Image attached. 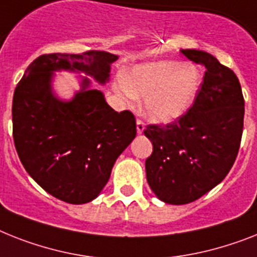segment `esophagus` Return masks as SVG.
<instances>
[{
    "instance_id": "34e87169",
    "label": "esophagus",
    "mask_w": 257,
    "mask_h": 257,
    "mask_svg": "<svg viewBox=\"0 0 257 257\" xmlns=\"http://www.w3.org/2000/svg\"><path fill=\"white\" fill-rule=\"evenodd\" d=\"M144 128H146V124H144L143 122H142V120L138 119L137 120V133L138 134H142L144 131Z\"/></svg>"
}]
</instances>
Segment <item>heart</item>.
<instances>
[{"instance_id": "heart-1", "label": "heart", "mask_w": 257, "mask_h": 257, "mask_svg": "<svg viewBox=\"0 0 257 257\" xmlns=\"http://www.w3.org/2000/svg\"><path fill=\"white\" fill-rule=\"evenodd\" d=\"M201 86L202 73L196 65L155 60L127 69L114 90L124 99L144 97V114L158 123H171L192 107Z\"/></svg>"}]
</instances>
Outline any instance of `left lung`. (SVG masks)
<instances>
[{
    "instance_id": "8db88e82",
    "label": "left lung",
    "mask_w": 257,
    "mask_h": 257,
    "mask_svg": "<svg viewBox=\"0 0 257 257\" xmlns=\"http://www.w3.org/2000/svg\"><path fill=\"white\" fill-rule=\"evenodd\" d=\"M205 65L193 106L167 126H148L154 151L146 160L147 182L159 200L185 205L198 200L227 176L240 146L244 99L230 68L205 51L181 50Z\"/></svg>"
}]
</instances>
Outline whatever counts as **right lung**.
<instances>
[{
  "label": "right lung",
  "mask_w": 257,
  "mask_h": 257,
  "mask_svg": "<svg viewBox=\"0 0 257 257\" xmlns=\"http://www.w3.org/2000/svg\"><path fill=\"white\" fill-rule=\"evenodd\" d=\"M118 55L103 51L42 55L27 67L13 97V138L31 177L51 196L81 205L99 196L114 163L137 135L130 111L116 113L92 86L110 80ZM84 73L80 89L60 99L55 71Z\"/></svg>",
  "instance_id": "right-lung-1"
}]
</instances>
